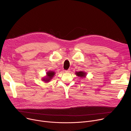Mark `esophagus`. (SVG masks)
Listing matches in <instances>:
<instances>
[{
  "label": "esophagus",
  "instance_id": "34e87169",
  "mask_svg": "<svg viewBox=\"0 0 131 131\" xmlns=\"http://www.w3.org/2000/svg\"><path fill=\"white\" fill-rule=\"evenodd\" d=\"M64 72L66 73H69V72H70V69H68L67 70H64Z\"/></svg>",
  "mask_w": 131,
  "mask_h": 131
}]
</instances>
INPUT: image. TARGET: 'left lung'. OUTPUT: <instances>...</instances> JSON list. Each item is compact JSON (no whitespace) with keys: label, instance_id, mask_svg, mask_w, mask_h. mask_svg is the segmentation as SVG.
I'll use <instances>...</instances> for the list:
<instances>
[{"label":"left lung","instance_id":"1","mask_svg":"<svg viewBox=\"0 0 131 131\" xmlns=\"http://www.w3.org/2000/svg\"><path fill=\"white\" fill-rule=\"evenodd\" d=\"M75 74L79 77L81 78H83L86 77V72L84 71H79V72H76Z\"/></svg>","mask_w":131,"mask_h":131}]
</instances>
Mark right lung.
Returning a JSON list of instances; mask_svg holds the SVG:
<instances>
[{
    "label": "right lung",
    "mask_w": 131,
    "mask_h": 131,
    "mask_svg": "<svg viewBox=\"0 0 131 131\" xmlns=\"http://www.w3.org/2000/svg\"><path fill=\"white\" fill-rule=\"evenodd\" d=\"M46 74H47L46 76L45 77H43V78H42V80L45 82H49L54 77L56 73L52 71H48L46 73Z\"/></svg>",
    "instance_id": "1"
}]
</instances>
